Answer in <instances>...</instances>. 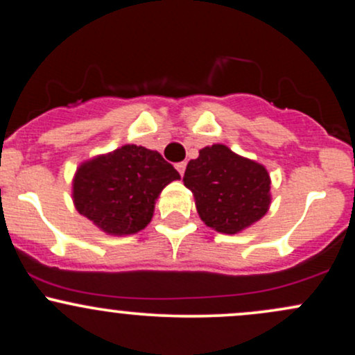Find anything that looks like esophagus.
Listing matches in <instances>:
<instances>
[{
    "mask_svg": "<svg viewBox=\"0 0 355 355\" xmlns=\"http://www.w3.org/2000/svg\"><path fill=\"white\" fill-rule=\"evenodd\" d=\"M175 166H177L178 173H180V175H184V173H185V168H187V163H185V162H182V163H177V165H175Z\"/></svg>",
    "mask_w": 355,
    "mask_h": 355,
    "instance_id": "34e87169",
    "label": "esophagus"
}]
</instances>
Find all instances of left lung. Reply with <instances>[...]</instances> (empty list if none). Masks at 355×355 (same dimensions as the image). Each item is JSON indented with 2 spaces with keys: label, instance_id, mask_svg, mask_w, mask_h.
Segmentation results:
<instances>
[{
  "label": "left lung",
  "instance_id": "1",
  "mask_svg": "<svg viewBox=\"0 0 355 355\" xmlns=\"http://www.w3.org/2000/svg\"><path fill=\"white\" fill-rule=\"evenodd\" d=\"M200 219L218 233L236 234L267 214L270 177L266 166L225 144H212L190 159L184 175Z\"/></svg>",
  "mask_w": 355,
  "mask_h": 355
}]
</instances>
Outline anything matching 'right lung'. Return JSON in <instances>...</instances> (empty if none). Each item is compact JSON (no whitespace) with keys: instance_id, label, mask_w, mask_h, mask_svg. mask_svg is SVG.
<instances>
[{"instance_id":"1","label":"right lung","mask_w":355,"mask_h":355,"mask_svg":"<svg viewBox=\"0 0 355 355\" xmlns=\"http://www.w3.org/2000/svg\"><path fill=\"white\" fill-rule=\"evenodd\" d=\"M178 178L158 151L125 144L78 166L73 202L107 234H134L149 225L162 190Z\"/></svg>"}]
</instances>
